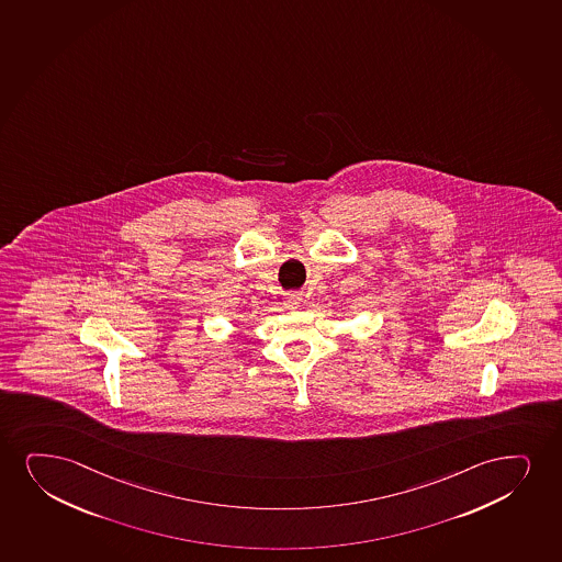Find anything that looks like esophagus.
I'll list each match as a JSON object with an SVG mask.
<instances>
[{"label": "esophagus", "instance_id": "34e87169", "mask_svg": "<svg viewBox=\"0 0 562 562\" xmlns=\"http://www.w3.org/2000/svg\"><path fill=\"white\" fill-rule=\"evenodd\" d=\"M301 301H303V297H301V293H297V291H290L288 295H285L284 299V306L285 308H299L301 306Z\"/></svg>", "mask_w": 562, "mask_h": 562}]
</instances>
